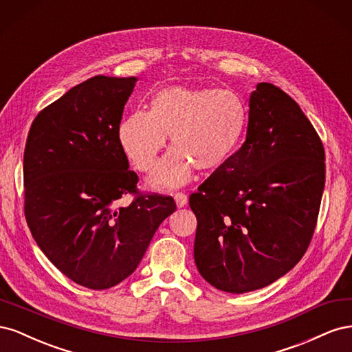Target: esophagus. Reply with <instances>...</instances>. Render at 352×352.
<instances>
[{
  "instance_id": "esophagus-1",
  "label": "esophagus",
  "mask_w": 352,
  "mask_h": 352,
  "mask_svg": "<svg viewBox=\"0 0 352 352\" xmlns=\"http://www.w3.org/2000/svg\"><path fill=\"white\" fill-rule=\"evenodd\" d=\"M175 201H176V206L179 208H182V207H185L188 204V197L185 194H182V192H176L175 194Z\"/></svg>"
}]
</instances>
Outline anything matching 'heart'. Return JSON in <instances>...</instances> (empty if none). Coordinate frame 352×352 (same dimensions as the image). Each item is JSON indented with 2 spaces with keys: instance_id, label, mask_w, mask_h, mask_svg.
<instances>
[{
  "instance_id": "b5f03b06",
  "label": "heart",
  "mask_w": 352,
  "mask_h": 352,
  "mask_svg": "<svg viewBox=\"0 0 352 352\" xmlns=\"http://www.w3.org/2000/svg\"><path fill=\"white\" fill-rule=\"evenodd\" d=\"M248 124L243 100L230 89L167 87L157 91L150 111L135 110L120 122L117 136L133 167L148 172L158 153L170 150L148 177L153 189L184 186L194 167L216 172L235 155Z\"/></svg>"
}]
</instances>
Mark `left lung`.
I'll use <instances>...</instances> for the list:
<instances>
[{
	"label": "left lung",
	"instance_id": "left-lung-1",
	"mask_svg": "<svg viewBox=\"0 0 352 352\" xmlns=\"http://www.w3.org/2000/svg\"><path fill=\"white\" fill-rule=\"evenodd\" d=\"M324 175L322 140L300 105L274 85L258 83L247 140L189 197L202 278L243 294L294 269L313 238Z\"/></svg>",
	"mask_w": 352,
	"mask_h": 352
}]
</instances>
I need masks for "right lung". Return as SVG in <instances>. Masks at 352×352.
<instances>
[{
    "instance_id": "1",
    "label": "right lung",
    "mask_w": 352,
    "mask_h": 352,
    "mask_svg": "<svg viewBox=\"0 0 352 352\" xmlns=\"http://www.w3.org/2000/svg\"><path fill=\"white\" fill-rule=\"evenodd\" d=\"M136 78L94 76L42 110L23 155L25 216L48 260L74 283L109 289L131 276L172 197L138 194L117 129ZM137 197L127 208L116 199Z\"/></svg>"
}]
</instances>
